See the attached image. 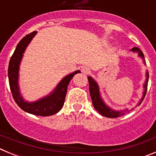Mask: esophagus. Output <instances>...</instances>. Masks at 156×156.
Segmentation results:
<instances>
[{"label": "esophagus", "mask_w": 156, "mask_h": 156, "mask_svg": "<svg viewBox=\"0 0 156 156\" xmlns=\"http://www.w3.org/2000/svg\"><path fill=\"white\" fill-rule=\"evenodd\" d=\"M81 72H82L83 74H88L90 72V69L87 67V66H83L82 68H81Z\"/></svg>", "instance_id": "34e87169"}]
</instances>
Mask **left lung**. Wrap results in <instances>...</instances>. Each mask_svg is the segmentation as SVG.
Segmentation results:
<instances>
[{
	"mask_svg": "<svg viewBox=\"0 0 156 156\" xmlns=\"http://www.w3.org/2000/svg\"><path fill=\"white\" fill-rule=\"evenodd\" d=\"M131 51L137 52L138 53V56L143 59L144 63L145 64V61H144V54L138 48H132ZM148 72L147 71L146 73V80L144 84V92H143L142 98L140 99V101L138 103V105H140V103L142 102V101L144 100V96L147 92V87H148ZM88 82H89V89H90V97L92 99V103L94 107V108L101 115H104L105 117H108V118H117V117L121 116V115H124L125 113H127L128 112H129L128 109L122 110V111H116V110H113L110 107H108L107 105L105 103L104 101L101 98V96L100 94V90H99V87L97 82L90 76H87ZM133 110V109H132Z\"/></svg>",
	"mask_w": 156,
	"mask_h": 156,
	"instance_id": "1",
	"label": "left lung"
}]
</instances>
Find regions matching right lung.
<instances>
[{
    "label": "right lung",
    "instance_id": "1",
    "mask_svg": "<svg viewBox=\"0 0 156 156\" xmlns=\"http://www.w3.org/2000/svg\"><path fill=\"white\" fill-rule=\"evenodd\" d=\"M37 31H34L30 34H27L18 44L16 50L11 57L8 65V80L12 91V96L16 104L28 113L41 116H48L57 113L61 110L65 102L67 87L70 80L74 75L80 73V70L72 73L66 76L58 83L55 90L51 94L39 99V100L29 102L26 101L20 94L19 86V66L23 58V53L27 49V46L37 34Z\"/></svg>",
    "mask_w": 156,
    "mask_h": 156
}]
</instances>
